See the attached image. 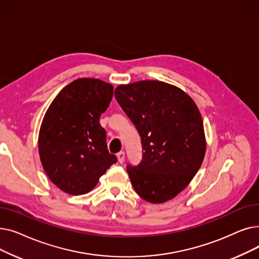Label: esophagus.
<instances>
[{"mask_svg":"<svg viewBox=\"0 0 259 259\" xmlns=\"http://www.w3.org/2000/svg\"><path fill=\"white\" fill-rule=\"evenodd\" d=\"M116 156H117V159H118V161L120 162V164H122V162L125 161V152L124 151L118 152Z\"/></svg>","mask_w":259,"mask_h":259,"instance_id":"1","label":"esophagus"}]
</instances>
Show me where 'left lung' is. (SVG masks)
I'll return each instance as SVG.
<instances>
[{
  "label": "left lung",
  "instance_id": "1",
  "mask_svg": "<svg viewBox=\"0 0 259 259\" xmlns=\"http://www.w3.org/2000/svg\"><path fill=\"white\" fill-rule=\"evenodd\" d=\"M114 95L142 140V161L127 166L134 190L152 203L174 198L192 181L206 153L196 104L182 89L160 80L119 85Z\"/></svg>",
  "mask_w": 259,
  "mask_h": 259
}]
</instances>
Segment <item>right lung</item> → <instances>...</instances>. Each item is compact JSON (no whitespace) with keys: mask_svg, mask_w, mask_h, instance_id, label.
<instances>
[{"mask_svg":"<svg viewBox=\"0 0 259 259\" xmlns=\"http://www.w3.org/2000/svg\"><path fill=\"white\" fill-rule=\"evenodd\" d=\"M113 86L98 78H77L63 88L45 113L38 133L40 162L62 191L86 194L117 158L107 149L101 114Z\"/></svg>","mask_w":259,"mask_h":259,"instance_id":"right-lung-1","label":"right lung"}]
</instances>
